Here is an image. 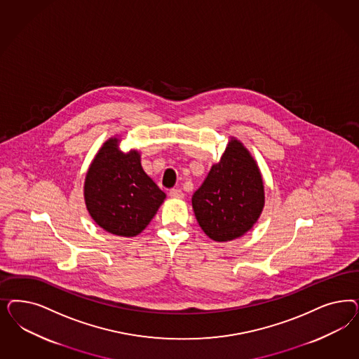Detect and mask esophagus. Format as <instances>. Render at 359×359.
<instances>
[{
    "label": "esophagus",
    "mask_w": 359,
    "mask_h": 359,
    "mask_svg": "<svg viewBox=\"0 0 359 359\" xmlns=\"http://www.w3.org/2000/svg\"><path fill=\"white\" fill-rule=\"evenodd\" d=\"M169 196H170V198H173V199H182L185 194H184V191L181 189H172L169 191Z\"/></svg>",
    "instance_id": "esophagus-1"
}]
</instances>
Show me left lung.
Segmentation results:
<instances>
[{"instance_id": "8db88e82", "label": "left lung", "mask_w": 359, "mask_h": 359, "mask_svg": "<svg viewBox=\"0 0 359 359\" xmlns=\"http://www.w3.org/2000/svg\"><path fill=\"white\" fill-rule=\"evenodd\" d=\"M191 203L198 224L215 242H230L252 229L264 208V185L257 163L239 140L232 137Z\"/></svg>"}]
</instances>
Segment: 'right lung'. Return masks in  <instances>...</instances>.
Listing matches in <instances>:
<instances>
[{"label": "right lung", "mask_w": 359, "mask_h": 359, "mask_svg": "<svg viewBox=\"0 0 359 359\" xmlns=\"http://www.w3.org/2000/svg\"><path fill=\"white\" fill-rule=\"evenodd\" d=\"M118 142L107 140L95 156L84 181V201L97 226L132 238L149 224L166 194L144 172L139 151L124 153Z\"/></svg>", "instance_id": "right-lung-1"}]
</instances>
